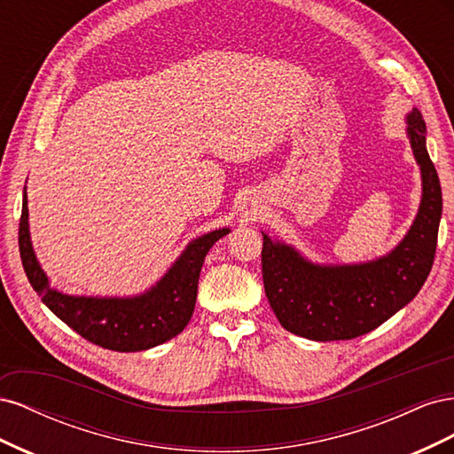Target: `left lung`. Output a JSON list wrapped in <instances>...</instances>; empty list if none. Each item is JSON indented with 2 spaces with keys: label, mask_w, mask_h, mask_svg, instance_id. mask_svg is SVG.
I'll use <instances>...</instances> for the list:
<instances>
[{
  "label": "left lung",
  "mask_w": 454,
  "mask_h": 454,
  "mask_svg": "<svg viewBox=\"0 0 454 454\" xmlns=\"http://www.w3.org/2000/svg\"><path fill=\"white\" fill-rule=\"evenodd\" d=\"M407 136L420 167L422 199L413 225L388 255L358 265H316L263 235L265 294L287 332L322 342L348 340L373 332L420 292L434 265L443 199L417 107L407 115Z\"/></svg>",
  "instance_id": "obj_1"
}]
</instances>
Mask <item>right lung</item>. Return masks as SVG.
Returning a JSON list of instances; mask_svg holds the SVG:
<instances>
[{
  "instance_id": "1",
  "label": "right lung",
  "mask_w": 454,
  "mask_h": 454,
  "mask_svg": "<svg viewBox=\"0 0 454 454\" xmlns=\"http://www.w3.org/2000/svg\"><path fill=\"white\" fill-rule=\"evenodd\" d=\"M229 229H215L191 242L164 277L136 297H75L49 286L39 267L28 229V197L22 195L19 250L26 277L41 301L81 337L115 352H138L162 345L184 332L195 310L206 254Z\"/></svg>"
}]
</instances>
